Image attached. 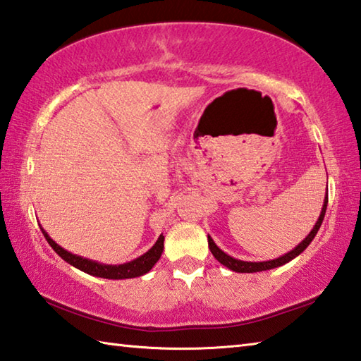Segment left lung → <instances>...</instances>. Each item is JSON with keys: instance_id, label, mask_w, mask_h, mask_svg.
Instances as JSON below:
<instances>
[{"instance_id": "obj_1", "label": "left lung", "mask_w": 361, "mask_h": 361, "mask_svg": "<svg viewBox=\"0 0 361 361\" xmlns=\"http://www.w3.org/2000/svg\"><path fill=\"white\" fill-rule=\"evenodd\" d=\"M326 203H329V195H325L324 199V205H322V212L319 214V219L316 221V224L311 228V232L306 235V237L300 241V243L295 246L292 251L286 252L283 255H279L276 259H271V260H264V262H247V260H240V259H235L232 255H228L227 252L222 251V249L214 243L213 238L208 235V247L212 254L214 255V259L221 262L222 265L227 267L228 270L232 271H237V273H257V271H265V270H273V268H278V267H283L286 264H289L290 260H293L295 257H298V255L305 251V249L310 246L311 241L316 237L320 226H322V221L325 218V212H326Z\"/></svg>"}]
</instances>
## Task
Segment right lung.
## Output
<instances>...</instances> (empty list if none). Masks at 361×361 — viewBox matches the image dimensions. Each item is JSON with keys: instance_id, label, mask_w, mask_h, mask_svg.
<instances>
[{"instance_id": "obj_1", "label": "right lung", "mask_w": 361, "mask_h": 361, "mask_svg": "<svg viewBox=\"0 0 361 361\" xmlns=\"http://www.w3.org/2000/svg\"><path fill=\"white\" fill-rule=\"evenodd\" d=\"M41 231L44 233L45 240L49 241V245L54 247V251L60 255L63 260H66L69 265L78 268V270L83 273H88L91 276H97V278H106V279H129V278H139L143 276V274L148 273L152 268L156 265V262L161 259V254L164 251V237L159 235V238L156 240V243L148 249L145 254L139 255V257L126 262V264H120V265H109V264H102V262L97 260H91L87 257H82V255L72 254L66 249L61 247L58 243H55V240H51L50 235L42 226Z\"/></svg>"}]
</instances>
